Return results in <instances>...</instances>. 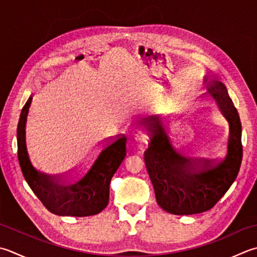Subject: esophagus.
<instances>
[{"instance_id": "obj_1", "label": "esophagus", "mask_w": 257, "mask_h": 257, "mask_svg": "<svg viewBox=\"0 0 257 257\" xmlns=\"http://www.w3.org/2000/svg\"><path fill=\"white\" fill-rule=\"evenodd\" d=\"M134 136H135V139L137 140V142H139V143H145L146 140H147V135H146L143 130H136L135 132V134H134Z\"/></svg>"}]
</instances>
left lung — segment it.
Listing matches in <instances>:
<instances>
[{"instance_id": "1", "label": "left lung", "mask_w": 257, "mask_h": 257, "mask_svg": "<svg viewBox=\"0 0 257 257\" xmlns=\"http://www.w3.org/2000/svg\"><path fill=\"white\" fill-rule=\"evenodd\" d=\"M208 92L228 122L226 152L217 160L197 159L180 153L169 135L168 121L160 115L147 120L149 135L145 163L156 200L167 213L193 215L214 207L237 177L243 157L242 124L225 84L205 77Z\"/></svg>"}]
</instances>
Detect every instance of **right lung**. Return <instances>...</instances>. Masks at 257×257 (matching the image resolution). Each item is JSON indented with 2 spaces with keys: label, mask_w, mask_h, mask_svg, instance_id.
Here are the masks:
<instances>
[{
  "label": "right lung",
  "mask_w": 257,
  "mask_h": 257,
  "mask_svg": "<svg viewBox=\"0 0 257 257\" xmlns=\"http://www.w3.org/2000/svg\"><path fill=\"white\" fill-rule=\"evenodd\" d=\"M32 94L24 104L18 124V157L30 188L49 212L59 216L84 217L99 214L109 202L112 176L127 154V138L120 137L99 150L82 170L65 176H51L34 167L27 147V120Z\"/></svg>",
  "instance_id": "add662e5"
}]
</instances>
